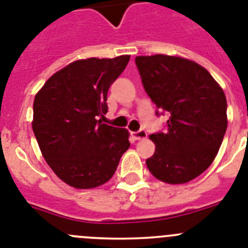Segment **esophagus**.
I'll use <instances>...</instances> for the list:
<instances>
[{
    "mask_svg": "<svg viewBox=\"0 0 248 248\" xmlns=\"http://www.w3.org/2000/svg\"><path fill=\"white\" fill-rule=\"evenodd\" d=\"M132 137L135 140H137V141H139V140H143L147 137V132H146L145 130H139L136 131V132H132Z\"/></svg>",
    "mask_w": 248,
    "mask_h": 248,
    "instance_id": "obj_1",
    "label": "esophagus"
}]
</instances>
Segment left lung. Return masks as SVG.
<instances>
[{"mask_svg":"<svg viewBox=\"0 0 248 248\" xmlns=\"http://www.w3.org/2000/svg\"><path fill=\"white\" fill-rule=\"evenodd\" d=\"M146 93L167 113L165 132L152 133L155 154L146 160L152 175L166 184H186L214 162L227 128L223 90L206 68L166 55L137 56Z\"/></svg>","mask_w":248,"mask_h":248,"instance_id":"obj_1","label":"left lung"}]
</instances>
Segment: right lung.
<instances>
[{
	"instance_id": "add662e5",
	"label": "right lung",
	"mask_w": 248,
	"mask_h": 248,
	"mask_svg": "<svg viewBox=\"0 0 248 248\" xmlns=\"http://www.w3.org/2000/svg\"><path fill=\"white\" fill-rule=\"evenodd\" d=\"M130 56L78 60L47 79L33 102L32 128L45 160L75 188H93L113 176L130 147L126 128L97 120L107 92Z\"/></svg>"
}]
</instances>
